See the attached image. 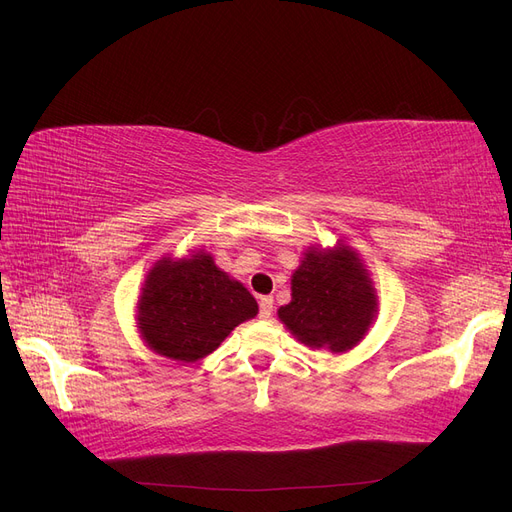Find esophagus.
<instances>
[{
    "label": "esophagus",
    "mask_w": 512,
    "mask_h": 512,
    "mask_svg": "<svg viewBox=\"0 0 512 512\" xmlns=\"http://www.w3.org/2000/svg\"><path fill=\"white\" fill-rule=\"evenodd\" d=\"M272 310H274V299L272 297H261L259 301V318H270L272 316Z\"/></svg>",
    "instance_id": "34e87169"
}]
</instances>
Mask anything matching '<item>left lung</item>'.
<instances>
[{
  "mask_svg": "<svg viewBox=\"0 0 512 512\" xmlns=\"http://www.w3.org/2000/svg\"><path fill=\"white\" fill-rule=\"evenodd\" d=\"M377 314L369 272L350 246H310L291 278V304L278 318L301 344L335 354L352 350Z\"/></svg>",
  "mask_w": 512,
  "mask_h": 512,
  "instance_id": "left-lung-1",
  "label": "left lung"
}]
</instances>
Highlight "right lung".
<instances>
[{"mask_svg": "<svg viewBox=\"0 0 512 512\" xmlns=\"http://www.w3.org/2000/svg\"><path fill=\"white\" fill-rule=\"evenodd\" d=\"M257 312L255 297L219 270L211 255L198 251L156 261L141 289L137 325L156 354L196 363Z\"/></svg>", "mask_w": 512, "mask_h": 512, "instance_id": "1", "label": "right lung"}]
</instances>
